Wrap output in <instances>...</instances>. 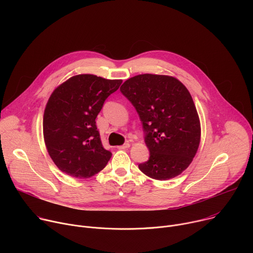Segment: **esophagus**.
<instances>
[{
    "label": "esophagus",
    "instance_id": "34e87169",
    "mask_svg": "<svg viewBox=\"0 0 253 253\" xmlns=\"http://www.w3.org/2000/svg\"><path fill=\"white\" fill-rule=\"evenodd\" d=\"M129 147H130V144H129V143H125V144H123V145L118 146L117 148H118V149L123 150V149H127V148H129Z\"/></svg>",
    "mask_w": 253,
    "mask_h": 253
}]
</instances>
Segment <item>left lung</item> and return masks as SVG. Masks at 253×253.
<instances>
[{
  "instance_id": "obj_1",
  "label": "left lung",
  "mask_w": 253,
  "mask_h": 253,
  "mask_svg": "<svg viewBox=\"0 0 253 253\" xmlns=\"http://www.w3.org/2000/svg\"><path fill=\"white\" fill-rule=\"evenodd\" d=\"M120 90L136 108L146 133L150 157L139 169L155 180L181 174L196 155L201 138L187 88L172 76L141 74L126 80Z\"/></svg>"
}]
</instances>
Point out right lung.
<instances>
[{
  "mask_svg": "<svg viewBox=\"0 0 253 253\" xmlns=\"http://www.w3.org/2000/svg\"><path fill=\"white\" fill-rule=\"evenodd\" d=\"M122 80L80 74L60 84L44 111L43 135L47 151L56 166L69 176L90 178L110 160L96 126V117L107 97Z\"/></svg>",
  "mask_w": 253,
  "mask_h": 253,
  "instance_id": "add662e5",
  "label": "right lung"
}]
</instances>
